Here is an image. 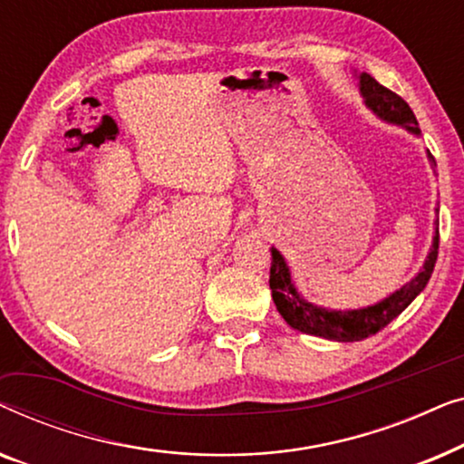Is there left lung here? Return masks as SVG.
<instances>
[{
    "label": "left lung",
    "mask_w": 464,
    "mask_h": 464,
    "mask_svg": "<svg viewBox=\"0 0 464 464\" xmlns=\"http://www.w3.org/2000/svg\"><path fill=\"white\" fill-rule=\"evenodd\" d=\"M359 91L363 94L365 105L370 107L378 118H382L384 122L403 126L405 130L411 132V135H420L414 111L410 110V105L405 103L399 94L389 91V88H384L382 84H378V82L365 72L359 73ZM429 160L435 162V158L429 154ZM437 249H440V230H437L435 226V237L429 256L424 259L420 272H418L410 283H405L401 289H397L395 294L384 297L382 302L373 304V306L359 310H329L323 306H314V304L304 300L300 291L295 289L294 281H291L287 262H285L281 253L272 246V300H275L276 310L281 313L283 319L287 321L291 327L297 329V332L319 335V338L335 342H359L378 334L380 329H384L392 319H397V316L414 302V297L427 287L437 262Z\"/></svg>",
    "instance_id": "left-lung-1"
}]
</instances>
